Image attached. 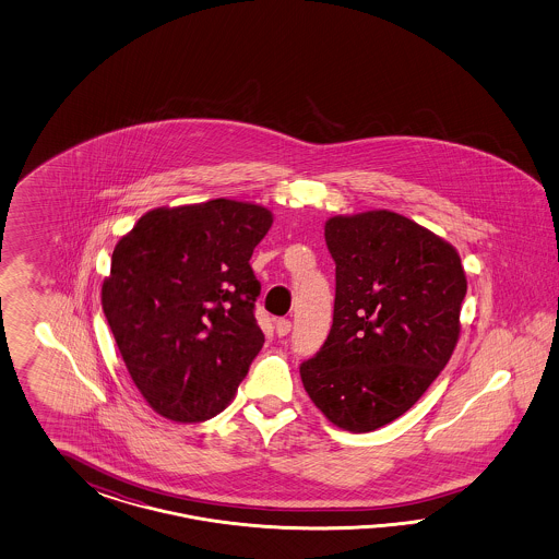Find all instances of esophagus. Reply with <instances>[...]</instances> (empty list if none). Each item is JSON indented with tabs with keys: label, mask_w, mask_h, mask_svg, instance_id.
Instances as JSON below:
<instances>
[{
	"label": "esophagus",
	"mask_w": 559,
	"mask_h": 559,
	"mask_svg": "<svg viewBox=\"0 0 559 559\" xmlns=\"http://www.w3.org/2000/svg\"><path fill=\"white\" fill-rule=\"evenodd\" d=\"M274 330H276L278 336H287L288 332H290V322L285 320V318H281V320L274 322Z\"/></svg>",
	"instance_id": "obj_1"
}]
</instances>
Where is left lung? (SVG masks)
I'll return each mask as SVG.
<instances>
[{
    "label": "left lung",
    "instance_id": "8db88e82",
    "mask_svg": "<svg viewBox=\"0 0 559 559\" xmlns=\"http://www.w3.org/2000/svg\"><path fill=\"white\" fill-rule=\"evenodd\" d=\"M334 323L301 381L323 416L371 432L406 414L447 367L467 278L447 239L388 209L325 221Z\"/></svg>",
    "mask_w": 559,
    "mask_h": 559
}]
</instances>
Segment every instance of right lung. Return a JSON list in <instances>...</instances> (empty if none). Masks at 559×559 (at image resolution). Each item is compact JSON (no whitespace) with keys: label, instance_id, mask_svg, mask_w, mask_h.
<instances>
[{"label":"right lung","instance_id":"1","mask_svg":"<svg viewBox=\"0 0 559 559\" xmlns=\"http://www.w3.org/2000/svg\"><path fill=\"white\" fill-rule=\"evenodd\" d=\"M272 219L231 199L157 206L115 246L102 309L155 414L203 423L236 397L264 344L250 258Z\"/></svg>","mask_w":559,"mask_h":559}]
</instances>
